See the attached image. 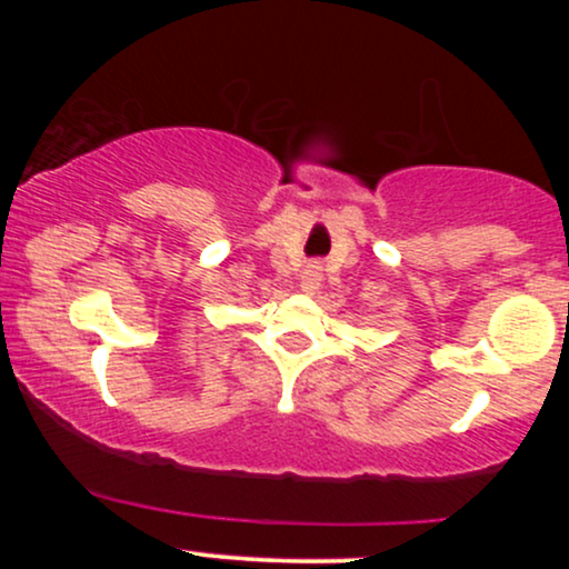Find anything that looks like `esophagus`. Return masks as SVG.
<instances>
[{"instance_id":"obj_1","label":"esophagus","mask_w":569,"mask_h":569,"mask_svg":"<svg viewBox=\"0 0 569 569\" xmlns=\"http://www.w3.org/2000/svg\"><path fill=\"white\" fill-rule=\"evenodd\" d=\"M321 280H323V267L318 264V262H310L302 270V289L307 291V293H312V291H318V286H321Z\"/></svg>"}]
</instances>
